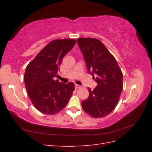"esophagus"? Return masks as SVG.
Returning a JSON list of instances; mask_svg holds the SVG:
<instances>
[{"label": "esophagus", "mask_w": 152, "mask_h": 152, "mask_svg": "<svg viewBox=\"0 0 152 152\" xmlns=\"http://www.w3.org/2000/svg\"><path fill=\"white\" fill-rule=\"evenodd\" d=\"M80 86L78 85V84H75V89H79V88H80Z\"/></svg>", "instance_id": "34e87169"}]
</instances>
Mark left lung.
Instances as JSON below:
<instances>
[{
	"instance_id": "1",
	"label": "left lung",
	"mask_w": 152,
	"mask_h": 152,
	"mask_svg": "<svg viewBox=\"0 0 152 152\" xmlns=\"http://www.w3.org/2000/svg\"><path fill=\"white\" fill-rule=\"evenodd\" d=\"M78 45L91 74L96 75L97 86L82 102L84 112L93 118L108 115L115 108L123 89V74L117 60L97 39L79 38Z\"/></svg>"
}]
</instances>
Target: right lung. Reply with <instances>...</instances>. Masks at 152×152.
Instances as JSON below:
<instances>
[{"label": "right lung", "instance_id": "1", "mask_svg": "<svg viewBox=\"0 0 152 152\" xmlns=\"http://www.w3.org/2000/svg\"><path fill=\"white\" fill-rule=\"evenodd\" d=\"M76 43V40H52L26 66L25 85L32 104L41 113L54 115L66 107L75 86L54 80L63 57Z\"/></svg>", "mask_w": 152, "mask_h": 152}]
</instances>
